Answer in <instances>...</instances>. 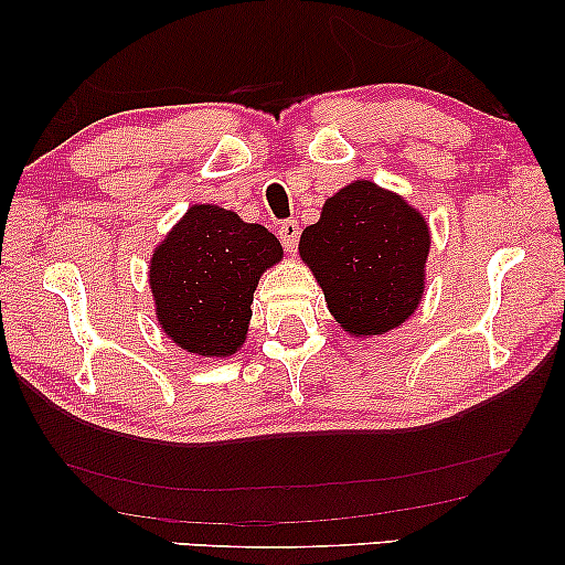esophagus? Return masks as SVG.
Segmentation results:
<instances>
[{"instance_id":"esophagus-1","label":"esophagus","mask_w":565,"mask_h":565,"mask_svg":"<svg viewBox=\"0 0 565 565\" xmlns=\"http://www.w3.org/2000/svg\"><path fill=\"white\" fill-rule=\"evenodd\" d=\"M277 234H280V242H282V246H285V252L296 254V249H298V236H300L298 223H296V221H282V226H280V231H277Z\"/></svg>"}]
</instances>
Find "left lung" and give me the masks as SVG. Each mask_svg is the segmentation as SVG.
<instances>
[{"mask_svg":"<svg viewBox=\"0 0 565 565\" xmlns=\"http://www.w3.org/2000/svg\"><path fill=\"white\" fill-rule=\"evenodd\" d=\"M429 244L416 207L358 180L323 203L321 218L300 234L298 252L339 327L352 337H377L419 308Z\"/></svg>","mask_w":565,"mask_h":565,"instance_id":"left-lung-1","label":"left lung"}]
</instances>
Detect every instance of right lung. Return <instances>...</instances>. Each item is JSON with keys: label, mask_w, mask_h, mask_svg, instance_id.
Instances as JSON below:
<instances>
[{"label": "right lung", "mask_w": 565, "mask_h": 565, "mask_svg": "<svg viewBox=\"0 0 565 565\" xmlns=\"http://www.w3.org/2000/svg\"><path fill=\"white\" fill-rule=\"evenodd\" d=\"M282 259L275 234L218 205H192L153 252L149 285L164 334L184 352L228 358L244 344L259 277Z\"/></svg>", "instance_id": "right-lung-1"}]
</instances>
